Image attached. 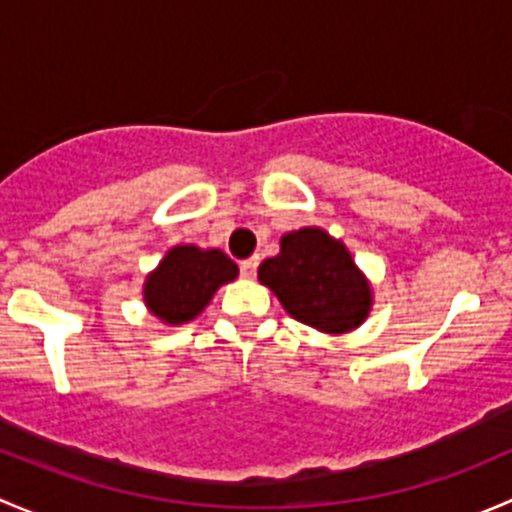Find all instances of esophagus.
Segmentation results:
<instances>
[{"label":"esophagus","instance_id":"obj_1","mask_svg":"<svg viewBox=\"0 0 512 512\" xmlns=\"http://www.w3.org/2000/svg\"><path fill=\"white\" fill-rule=\"evenodd\" d=\"M257 267H260V257H250V260H242V265H240L242 277H255Z\"/></svg>","mask_w":512,"mask_h":512}]
</instances>
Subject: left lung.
I'll list each match as a JSON object with an SVG mask.
<instances>
[{
    "instance_id": "obj_1",
    "label": "left lung",
    "mask_w": 512,
    "mask_h": 512,
    "mask_svg": "<svg viewBox=\"0 0 512 512\" xmlns=\"http://www.w3.org/2000/svg\"><path fill=\"white\" fill-rule=\"evenodd\" d=\"M280 245V255L262 262L257 277L297 322L329 334L364 322L371 292L342 242L319 227H304L282 237Z\"/></svg>"
}]
</instances>
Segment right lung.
Returning <instances> with one entry per match:
<instances>
[{"label":"right lung","instance_id":"add662e5","mask_svg":"<svg viewBox=\"0 0 512 512\" xmlns=\"http://www.w3.org/2000/svg\"><path fill=\"white\" fill-rule=\"evenodd\" d=\"M237 277V265L220 250L180 245L165 255L146 282V302L156 317L183 324L203 312L215 289Z\"/></svg>","mask_w":512,"mask_h":512}]
</instances>
